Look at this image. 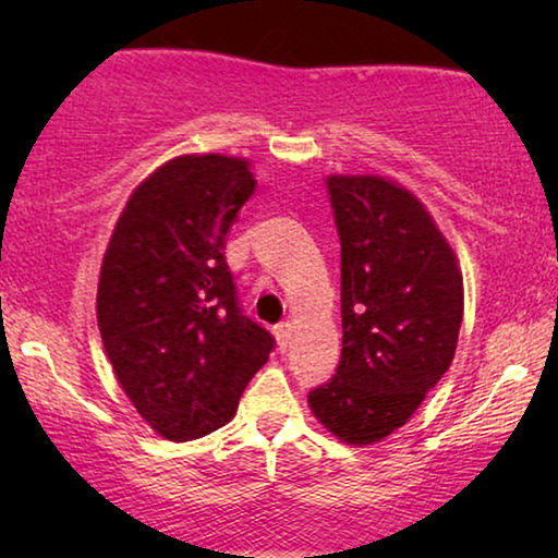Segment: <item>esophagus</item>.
<instances>
[{
	"label": "esophagus",
	"mask_w": 558,
	"mask_h": 558,
	"mask_svg": "<svg viewBox=\"0 0 558 558\" xmlns=\"http://www.w3.org/2000/svg\"><path fill=\"white\" fill-rule=\"evenodd\" d=\"M274 335H277L279 348H287L289 340H292V325H289V323H279L277 327H274Z\"/></svg>",
	"instance_id": "34e87169"
}]
</instances>
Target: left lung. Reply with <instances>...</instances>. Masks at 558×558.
<instances>
[{"instance_id": "8db88e82", "label": "left lung", "mask_w": 558, "mask_h": 558, "mask_svg": "<svg viewBox=\"0 0 558 558\" xmlns=\"http://www.w3.org/2000/svg\"><path fill=\"white\" fill-rule=\"evenodd\" d=\"M325 185L340 235L342 353L307 401L327 432L363 447L407 424L452 365L462 271L429 210L399 182L330 174Z\"/></svg>"}]
</instances>
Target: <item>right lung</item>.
<instances>
[{"label":"right lung","instance_id":"1","mask_svg":"<svg viewBox=\"0 0 558 558\" xmlns=\"http://www.w3.org/2000/svg\"><path fill=\"white\" fill-rule=\"evenodd\" d=\"M248 159L180 155L129 195L98 274L96 317L121 388L170 441L228 424L274 338L239 307L226 235L256 180Z\"/></svg>","mask_w":558,"mask_h":558}]
</instances>
